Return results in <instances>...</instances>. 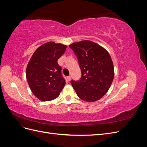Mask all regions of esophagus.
Masks as SVG:
<instances>
[{
  "label": "esophagus",
  "instance_id": "obj_1",
  "mask_svg": "<svg viewBox=\"0 0 147 147\" xmlns=\"http://www.w3.org/2000/svg\"><path fill=\"white\" fill-rule=\"evenodd\" d=\"M67 80H68L69 82H70V81L71 80V77H70V76H68L67 77Z\"/></svg>",
  "mask_w": 147,
  "mask_h": 147
}]
</instances>
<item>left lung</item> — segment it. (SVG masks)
<instances>
[{
	"label": "left lung",
	"mask_w": 147,
	"mask_h": 147,
	"mask_svg": "<svg viewBox=\"0 0 147 147\" xmlns=\"http://www.w3.org/2000/svg\"><path fill=\"white\" fill-rule=\"evenodd\" d=\"M69 47L77 56L82 71L79 81H71L77 96L87 102L100 99L109 91L114 78L113 64L109 52L86 40L75 42Z\"/></svg>",
	"instance_id": "8db88e82"
}]
</instances>
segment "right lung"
I'll use <instances>...</instances> for the list:
<instances>
[{"label": "right lung", "instance_id": "obj_1", "mask_svg": "<svg viewBox=\"0 0 147 147\" xmlns=\"http://www.w3.org/2000/svg\"><path fill=\"white\" fill-rule=\"evenodd\" d=\"M67 46L50 42L39 47L30 57L26 68V78L31 91L42 101L57 98L65 81L57 60Z\"/></svg>", "mask_w": 147, "mask_h": 147}]
</instances>
